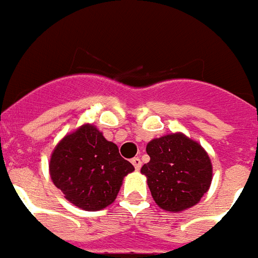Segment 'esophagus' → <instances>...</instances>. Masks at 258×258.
Masks as SVG:
<instances>
[{
    "mask_svg": "<svg viewBox=\"0 0 258 258\" xmlns=\"http://www.w3.org/2000/svg\"><path fill=\"white\" fill-rule=\"evenodd\" d=\"M131 163H133V166L135 167V170H140V168L142 167V162H141L140 157H134V159L131 160Z\"/></svg>",
    "mask_w": 258,
    "mask_h": 258,
    "instance_id": "esophagus-1",
    "label": "esophagus"
}]
</instances>
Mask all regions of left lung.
<instances>
[{"mask_svg": "<svg viewBox=\"0 0 258 258\" xmlns=\"http://www.w3.org/2000/svg\"><path fill=\"white\" fill-rule=\"evenodd\" d=\"M151 157L141 168L152 198L166 211H184L198 205L209 190L213 166L207 152L182 133L152 140L146 145Z\"/></svg>", "mask_w": 258, "mask_h": 258, "instance_id": "left-lung-1", "label": "left lung"}]
</instances>
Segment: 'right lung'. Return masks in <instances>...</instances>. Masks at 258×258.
I'll return each mask as SVG.
<instances>
[{
    "label": "right lung",
    "instance_id": "1",
    "mask_svg": "<svg viewBox=\"0 0 258 258\" xmlns=\"http://www.w3.org/2000/svg\"><path fill=\"white\" fill-rule=\"evenodd\" d=\"M134 166L118 153L116 144L107 141L92 124H84L55 146L49 174L64 198L85 211L112 205L123 178Z\"/></svg>",
    "mask_w": 258,
    "mask_h": 258
}]
</instances>
